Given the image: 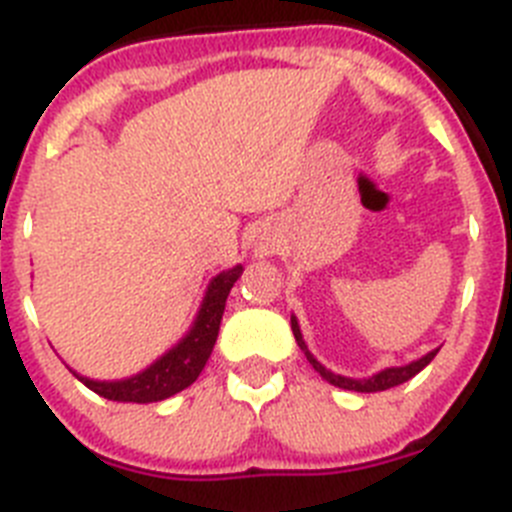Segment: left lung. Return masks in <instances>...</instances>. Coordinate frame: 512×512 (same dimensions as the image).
Masks as SVG:
<instances>
[{
  "instance_id": "left-lung-1",
  "label": "left lung",
  "mask_w": 512,
  "mask_h": 512,
  "mask_svg": "<svg viewBox=\"0 0 512 512\" xmlns=\"http://www.w3.org/2000/svg\"><path fill=\"white\" fill-rule=\"evenodd\" d=\"M292 333H295L297 346H300L302 351H305V356H307V361H310V364H312V369H315V372H318L320 377L325 379V382L333 384V387H341V390H351V392H382V390H390V387H397V384L413 379L415 374H418L420 369H425V366L431 364L433 356L438 354V348H433V351H428V354H425V356H420V359L410 361V364H405V366H387V369H382V372L372 374V377L354 379V377H343V374L330 372V369H325V366L320 364V361L310 354V348H307L305 338H302L300 323H297L295 315H292Z\"/></svg>"
}]
</instances>
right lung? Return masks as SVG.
<instances>
[{
	"mask_svg": "<svg viewBox=\"0 0 512 512\" xmlns=\"http://www.w3.org/2000/svg\"><path fill=\"white\" fill-rule=\"evenodd\" d=\"M241 274L243 266L238 264L212 277L192 328L184 333L182 341L174 343L164 356H158L143 372L133 374V377L115 379V382L81 377L74 369L71 372L79 382L87 384L89 390L97 392L99 397H107V400L115 402H140V405H146V402H161L166 397L176 395V392L187 390L189 384L200 377L207 359H210L212 346L217 341V330H220V320H223L225 300H228L230 289H233Z\"/></svg>",
	"mask_w": 512,
	"mask_h": 512,
	"instance_id": "obj_1",
	"label": "right lung"
}]
</instances>
